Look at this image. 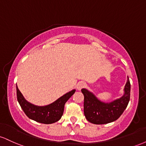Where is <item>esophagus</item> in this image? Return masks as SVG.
<instances>
[{
    "label": "esophagus",
    "mask_w": 146,
    "mask_h": 146,
    "mask_svg": "<svg viewBox=\"0 0 146 146\" xmlns=\"http://www.w3.org/2000/svg\"><path fill=\"white\" fill-rule=\"evenodd\" d=\"M86 86V83L84 82H79L78 84V85H77V89L80 90L81 89H82V88H85Z\"/></svg>",
    "instance_id": "1"
}]
</instances>
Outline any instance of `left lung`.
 <instances>
[{
    "instance_id": "1",
    "label": "left lung",
    "mask_w": 146,
    "mask_h": 146,
    "mask_svg": "<svg viewBox=\"0 0 146 146\" xmlns=\"http://www.w3.org/2000/svg\"><path fill=\"white\" fill-rule=\"evenodd\" d=\"M124 95L110 103H104L88 90L83 88L84 96V113L88 121L94 124H105L117 120L123 113L130 97V83L129 78L124 88Z\"/></svg>"
}]
</instances>
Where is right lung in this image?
Segmentation results:
<instances>
[{"mask_svg": "<svg viewBox=\"0 0 146 146\" xmlns=\"http://www.w3.org/2000/svg\"><path fill=\"white\" fill-rule=\"evenodd\" d=\"M75 92V90L68 92L49 105L38 106L27 101L16 85L18 102L25 115L31 119L44 124H51L59 121L63 115L65 103Z\"/></svg>", "mask_w": 146, "mask_h": 146, "instance_id": "1", "label": "right lung"}]
</instances>
